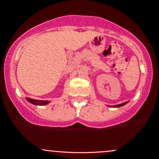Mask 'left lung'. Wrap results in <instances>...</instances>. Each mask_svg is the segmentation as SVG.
Returning a JSON list of instances; mask_svg holds the SVG:
<instances>
[{
	"label": "left lung",
	"mask_w": 159,
	"mask_h": 159,
	"mask_svg": "<svg viewBox=\"0 0 159 159\" xmlns=\"http://www.w3.org/2000/svg\"><path fill=\"white\" fill-rule=\"evenodd\" d=\"M128 103V101L125 102V103H120V104H117V105H115V106H110V107H120L122 106H124L125 104H126V103Z\"/></svg>",
	"instance_id": "1"
}]
</instances>
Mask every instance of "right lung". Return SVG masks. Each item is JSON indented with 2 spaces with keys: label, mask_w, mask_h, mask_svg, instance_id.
Returning a JSON list of instances; mask_svg holds the SVG:
<instances>
[{
  "label": "right lung",
  "mask_w": 159,
  "mask_h": 159,
  "mask_svg": "<svg viewBox=\"0 0 159 159\" xmlns=\"http://www.w3.org/2000/svg\"><path fill=\"white\" fill-rule=\"evenodd\" d=\"M26 99L30 103H33V104H34V105H39V106H42V105H46L50 102L48 101H39V100L31 99V98H26Z\"/></svg>",
  "instance_id": "1"
}]
</instances>
